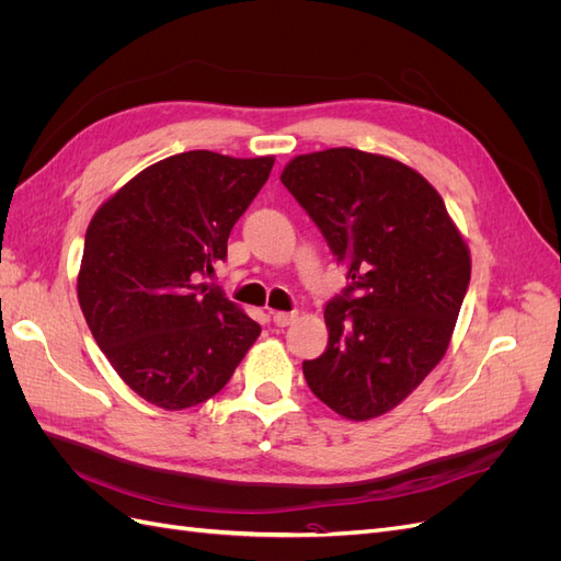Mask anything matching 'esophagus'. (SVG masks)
Here are the masks:
<instances>
[{
  "instance_id": "obj_1",
  "label": "esophagus",
  "mask_w": 561,
  "mask_h": 561,
  "mask_svg": "<svg viewBox=\"0 0 561 561\" xmlns=\"http://www.w3.org/2000/svg\"><path fill=\"white\" fill-rule=\"evenodd\" d=\"M295 318H297V311H276L274 313V325L276 328H287L290 322H295Z\"/></svg>"
}]
</instances>
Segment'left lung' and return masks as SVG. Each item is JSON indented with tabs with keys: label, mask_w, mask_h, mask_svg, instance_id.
Instances as JSON below:
<instances>
[{
	"label": "left lung",
	"mask_w": 561,
	"mask_h": 561,
	"mask_svg": "<svg viewBox=\"0 0 561 561\" xmlns=\"http://www.w3.org/2000/svg\"><path fill=\"white\" fill-rule=\"evenodd\" d=\"M280 182L348 266L328 301V348L304 360L318 400L351 421L398 407L443 360L470 283V252L426 178L336 147L295 157Z\"/></svg>",
	"instance_id": "left-lung-1"
}]
</instances>
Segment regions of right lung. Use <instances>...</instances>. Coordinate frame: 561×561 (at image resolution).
<instances>
[{"label": "right lung", "instance_id": "obj_1", "mask_svg": "<svg viewBox=\"0 0 561 561\" xmlns=\"http://www.w3.org/2000/svg\"><path fill=\"white\" fill-rule=\"evenodd\" d=\"M274 157H168L93 215L77 295L91 334L135 393L186 410L219 393L262 328L206 285Z\"/></svg>", "mask_w": 561, "mask_h": 561}]
</instances>
